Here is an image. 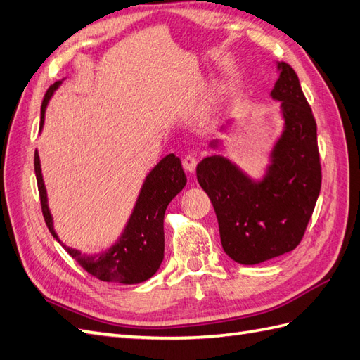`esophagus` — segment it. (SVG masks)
Segmentation results:
<instances>
[{
    "label": "esophagus",
    "instance_id": "obj_1",
    "mask_svg": "<svg viewBox=\"0 0 360 360\" xmlns=\"http://www.w3.org/2000/svg\"><path fill=\"white\" fill-rule=\"evenodd\" d=\"M183 168H185L188 172H194L197 168V159L195 155L192 154H186L183 157Z\"/></svg>",
    "mask_w": 360,
    "mask_h": 360
}]
</instances>
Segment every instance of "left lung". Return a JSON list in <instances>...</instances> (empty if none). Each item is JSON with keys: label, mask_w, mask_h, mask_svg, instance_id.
<instances>
[{"label": "left lung", "mask_w": 360, "mask_h": 360, "mask_svg": "<svg viewBox=\"0 0 360 360\" xmlns=\"http://www.w3.org/2000/svg\"><path fill=\"white\" fill-rule=\"evenodd\" d=\"M278 67L281 73L271 96L281 101L285 131L275 146L269 177L253 183L218 155L197 166L200 186L215 209L223 249L240 264H259L293 250L321 191L316 120L292 65Z\"/></svg>", "instance_id": "1"}]
</instances>
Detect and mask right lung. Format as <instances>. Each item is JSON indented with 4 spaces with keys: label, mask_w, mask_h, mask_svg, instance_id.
<instances>
[{
    "label": "right lung",
    "mask_w": 360,
    "mask_h": 360,
    "mask_svg": "<svg viewBox=\"0 0 360 360\" xmlns=\"http://www.w3.org/2000/svg\"><path fill=\"white\" fill-rule=\"evenodd\" d=\"M59 84L60 82H55L44 96L41 105V128L47 102ZM34 174H37L44 221H46L51 235L59 241L53 231V224H51L38 153H34ZM185 185L186 175L183 172L180 159L174 154L166 155L146 177L134 212L116 246L107 253H102V255L86 257L81 252L64 246L60 241L59 243L86 274L101 279V281L122 284L143 283L150 279L162 264L165 257V210L168 207L169 201L185 188Z\"/></svg>",
    "instance_id": "obj_1"
}]
</instances>
